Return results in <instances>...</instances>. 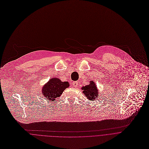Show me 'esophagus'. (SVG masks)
I'll return each instance as SVG.
<instances>
[{"mask_svg":"<svg viewBox=\"0 0 149 149\" xmlns=\"http://www.w3.org/2000/svg\"><path fill=\"white\" fill-rule=\"evenodd\" d=\"M72 85L73 86V87H77L78 86V82L77 81H73L72 83Z\"/></svg>","mask_w":149,"mask_h":149,"instance_id":"obj_1","label":"esophagus"}]
</instances>
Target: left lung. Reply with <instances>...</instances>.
<instances>
[{
    "label": "left lung",
    "mask_w": 149,
    "mask_h": 149,
    "mask_svg": "<svg viewBox=\"0 0 149 149\" xmlns=\"http://www.w3.org/2000/svg\"><path fill=\"white\" fill-rule=\"evenodd\" d=\"M83 93L86 96V97L91 101H94L97 99L99 95V90L94 81L91 80L88 85L81 87Z\"/></svg>",
    "instance_id": "obj_1"
}]
</instances>
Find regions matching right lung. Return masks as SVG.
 I'll return each instance as SVG.
<instances>
[{"instance_id":"1","label":"right lung","mask_w":149,"mask_h":149,"mask_svg":"<svg viewBox=\"0 0 149 149\" xmlns=\"http://www.w3.org/2000/svg\"><path fill=\"white\" fill-rule=\"evenodd\" d=\"M70 86L68 81H62L57 77L51 78L43 85L42 93L47 100L55 101L56 99L60 97L65 89Z\"/></svg>"}]
</instances>
